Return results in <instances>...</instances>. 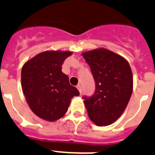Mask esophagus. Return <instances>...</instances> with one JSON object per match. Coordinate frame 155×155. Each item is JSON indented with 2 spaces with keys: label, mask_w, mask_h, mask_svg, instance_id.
I'll list each match as a JSON object with an SVG mask.
<instances>
[{
  "label": "esophagus",
  "mask_w": 155,
  "mask_h": 155,
  "mask_svg": "<svg viewBox=\"0 0 155 155\" xmlns=\"http://www.w3.org/2000/svg\"><path fill=\"white\" fill-rule=\"evenodd\" d=\"M76 88H77L78 90H79V94H82V89H81V86H80V85H77V86H76Z\"/></svg>",
  "instance_id": "34e87169"
}]
</instances>
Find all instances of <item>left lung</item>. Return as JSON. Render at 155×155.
<instances>
[{"label": "left lung", "instance_id": "8db88e82", "mask_svg": "<svg viewBox=\"0 0 155 155\" xmlns=\"http://www.w3.org/2000/svg\"><path fill=\"white\" fill-rule=\"evenodd\" d=\"M82 55L96 83L94 95L83 97L88 116L97 126H109L122 115L131 97L134 79L130 65L122 56L106 48Z\"/></svg>", "mask_w": 155, "mask_h": 155}]
</instances>
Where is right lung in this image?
Here are the masks:
<instances>
[{"instance_id":"1","label":"right lung","mask_w":155,"mask_h":155,"mask_svg":"<svg viewBox=\"0 0 155 155\" xmlns=\"http://www.w3.org/2000/svg\"><path fill=\"white\" fill-rule=\"evenodd\" d=\"M72 51H46L28 60L21 68L22 92L35 115L48 122L62 118L74 96L79 92L61 72Z\"/></svg>"}]
</instances>
